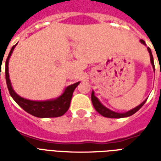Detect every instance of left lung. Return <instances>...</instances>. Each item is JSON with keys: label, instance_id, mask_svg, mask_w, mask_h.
I'll return each mask as SVG.
<instances>
[{"label": "left lung", "instance_id": "1", "mask_svg": "<svg viewBox=\"0 0 161 161\" xmlns=\"http://www.w3.org/2000/svg\"><path fill=\"white\" fill-rule=\"evenodd\" d=\"M141 42L145 45V41L143 40H141ZM147 50H148L149 54H150V60H151V64H152L153 68L154 69V63H153V58L152 52H151V49H150L149 47H147ZM91 101H92V103H93V106H94L95 109H96L100 115H103V116L108 117V118H123V117L130 116V115H134L135 113H136V112L138 111L139 109L144 105V103H145L146 101H147V99H146L143 103H142L139 106L135 107V108H133V109L129 110V111L126 112V113H117V112H114L112 111V110H110V109L107 108L106 107H104V106L99 102V100H98L97 98L95 97L94 92H93V91H92V93H91Z\"/></svg>", "mask_w": 161, "mask_h": 161}]
</instances>
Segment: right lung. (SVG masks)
Returning a JSON list of instances; mask_svg holds the SVG:
<instances>
[{"mask_svg":"<svg viewBox=\"0 0 161 161\" xmlns=\"http://www.w3.org/2000/svg\"><path fill=\"white\" fill-rule=\"evenodd\" d=\"M16 45L13 46L12 49L10 51L8 56V58L6 60L5 65L6 81H7L8 89V91L10 95H11V97L17 103V104L20 106L25 111L29 113L31 115H34V116H36V117H40V118L58 117V116H61L64 114H65V112L68 110V108L70 107V100H71V97H72L74 90L79 84V82L68 86L64 90L63 94L61 95L59 97L54 99V100L37 102L27 100V99H25V98L19 97L13 90L8 75V60Z\"/></svg>","mask_w":161,"mask_h":161,"instance_id":"1","label":"right lung"}]
</instances>
